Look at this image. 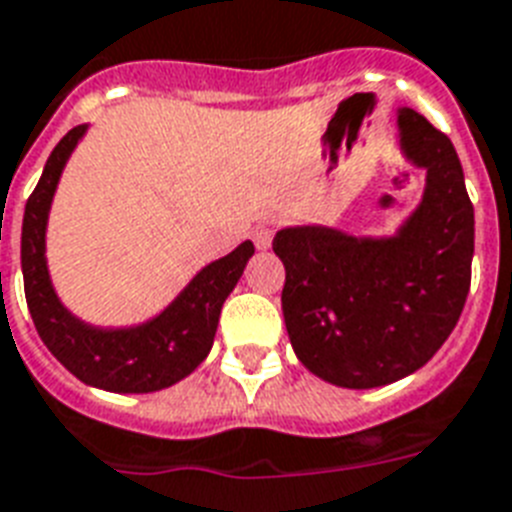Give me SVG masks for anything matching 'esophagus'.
<instances>
[{"mask_svg": "<svg viewBox=\"0 0 512 512\" xmlns=\"http://www.w3.org/2000/svg\"><path fill=\"white\" fill-rule=\"evenodd\" d=\"M252 239H255L257 249H268L270 242H273V228L270 226H257L252 231Z\"/></svg>", "mask_w": 512, "mask_h": 512, "instance_id": "esophagus-1", "label": "esophagus"}]
</instances>
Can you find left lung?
<instances>
[{"label": "left lung", "instance_id": "8db88e82", "mask_svg": "<svg viewBox=\"0 0 512 512\" xmlns=\"http://www.w3.org/2000/svg\"><path fill=\"white\" fill-rule=\"evenodd\" d=\"M397 139L402 157L426 170V186L394 234L313 223L273 239L294 355L344 389H376L423 368L452 334L471 286L473 205L458 152L410 107L397 110Z\"/></svg>", "mask_w": 512, "mask_h": 512}]
</instances>
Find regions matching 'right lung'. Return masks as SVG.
Returning <instances> with one entry per match:
<instances>
[{
  "label": "right lung",
  "instance_id": "obj_1",
  "mask_svg": "<svg viewBox=\"0 0 512 512\" xmlns=\"http://www.w3.org/2000/svg\"><path fill=\"white\" fill-rule=\"evenodd\" d=\"M86 131L89 123L62 136L26 202L20 265L28 310L41 342L78 381L118 394L160 392L189 376L207 357L218 331L220 307L255 255V244L242 242L226 257L205 265L149 321L118 328L81 321L54 292L47 265V223L62 170Z\"/></svg>",
  "mask_w": 512,
  "mask_h": 512
}]
</instances>
